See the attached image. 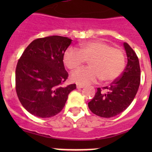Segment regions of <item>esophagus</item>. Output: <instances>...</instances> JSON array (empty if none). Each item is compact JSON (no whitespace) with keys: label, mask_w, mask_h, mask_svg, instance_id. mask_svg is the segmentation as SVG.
Returning <instances> with one entry per match:
<instances>
[{"label":"esophagus","mask_w":152,"mask_h":152,"mask_svg":"<svg viewBox=\"0 0 152 152\" xmlns=\"http://www.w3.org/2000/svg\"><path fill=\"white\" fill-rule=\"evenodd\" d=\"M84 87V84H77V88H83Z\"/></svg>","instance_id":"esophagus-1"}]
</instances>
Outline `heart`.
<instances>
[{
    "instance_id": "1",
    "label": "heart",
    "mask_w": 152,
    "mask_h": 152,
    "mask_svg": "<svg viewBox=\"0 0 152 152\" xmlns=\"http://www.w3.org/2000/svg\"><path fill=\"white\" fill-rule=\"evenodd\" d=\"M63 60L71 70L77 69L90 60L91 66L80 68L72 74V80L80 84L94 83L100 79L104 82H113L122 75L126 66L123 51L101 40L82 43L80 49L68 48L64 52Z\"/></svg>"
}]
</instances>
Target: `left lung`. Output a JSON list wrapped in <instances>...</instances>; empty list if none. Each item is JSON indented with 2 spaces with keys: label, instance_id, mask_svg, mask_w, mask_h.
Segmentation results:
<instances>
[{
  "label": "left lung",
  "instance_id": "obj_1",
  "mask_svg": "<svg viewBox=\"0 0 152 152\" xmlns=\"http://www.w3.org/2000/svg\"><path fill=\"white\" fill-rule=\"evenodd\" d=\"M128 63L121 76L104 88H97L94 97L88 103L93 113L110 118L124 111L134 100L139 90L141 71L138 56L130 45L124 42Z\"/></svg>",
  "mask_w": 152,
  "mask_h": 152
}]
</instances>
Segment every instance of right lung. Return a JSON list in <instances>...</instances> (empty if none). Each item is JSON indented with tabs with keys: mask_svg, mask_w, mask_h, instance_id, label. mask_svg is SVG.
Instances as JSON below:
<instances>
[{
	"mask_svg": "<svg viewBox=\"0 0 152 152\" xmlns=\"http://www.w3.org/2000/svg\"><path fill=\"white\" fill-rule=\"evenodd\" d=\"M72 42L68 37L51 36L33 40L16 68V92L29 113L40 118L56 116L64 108L76 84L63 86L68 74L64 53Z\"/></svg>",
	"mask_w": 152,
	"mask_h": 152,
	"instance_id": "right-lung-1",
	"label": "right lung"
}]
</instances>
